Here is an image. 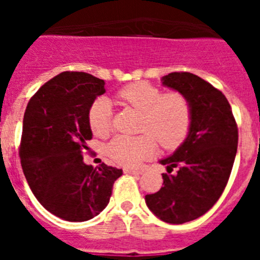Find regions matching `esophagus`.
<instances>
[{"instance_id":"34e87169","label":"esophagus","mask_w":260,"mask_h":260,"mask_svg":"<svg viewBox=\"0 0 260 260\" xmlns=\"http://www.w3.org/2000/svg\"><path fill=\"white\" fill-rule=\"evenodd\" d=\"M123 173L125 174H142V171H139V169H130V168H126V169H123Z\"/></svg>"}]
</instances>
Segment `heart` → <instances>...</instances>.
<instances>
[{
  "mask_svg": "<svg viewBox=\"0 0 260 260\" xmlns=\"http://www.w3.org/2000/svg\"><path fill=\"white\" fill-rule=\"evenodd\" d=\"M125 104L143 113L139 137L119 135L107 147V153L114 162L123 167H138L156 152V141L167 150L180 146L187 137L191 125V108L180 92L162 93L148 82H134L117 93ZM88 123L98 137H107L112 130V104L99 98L88 110Z\"/></svg>",
  "mask_w": 260,
  "mask_h": 260,
  "instance_id": "obj_1",
  "label": "heart"
}]
</instances>
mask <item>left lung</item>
I'll list each match as a JSON object with an SVG mask.
<instances>
[{
  "mask_svg": "<svg viewBox=\"0 0 260 260\" xmlns=\"http://www.w3.org/2000/svg\"><path fill=\"white\" fill-rule=\"evenodd\" d=\"M162 86L182 93L191 108L189 134L169 157L160 160L161 189L146 195V204L158 219L183 224L198 219L219 201L237 153L238 128L231 104L221 91L191 73H171Z\"/></svg>",
  "mask_w": 260,
  "mask_h": 260,
  "instance_id": "left-lung-1",
  "label": "left lung"
}]
</instances>
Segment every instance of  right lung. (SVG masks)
I'll use <instances>...</instances> for the list:
<instances>
[{
  "mask_svg": "<svg viewBox=\"0 0 260 260\" xmlns=\"http://www.w3.org/2000/svg\"><path fill=\"white\" fill-rule=\"evenodd\" d=\"M105 82L82 71L48 80L28 102L23 118L20 164L45 210L66 221H87L109 203L122 169L83 161L92 139L88 110Z\"/></svg>",
  "mask_w": 260,
  "mask_h": 260,
  "instance_id": "1",
  "label": "right lung"
}]
</instances>
